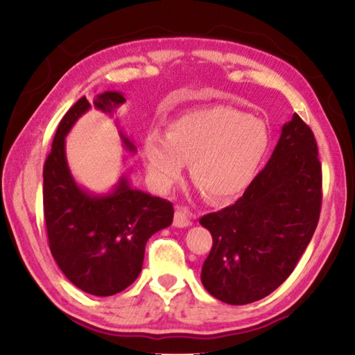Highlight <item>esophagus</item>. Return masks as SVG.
I'll use <instances>...</instances> for the list:
<instances>
[{"mask_svg":"<svg viewBox=\"0 0 355 355\" xmlns=\"http://www.w3.org/2000/svg\"><path fill=\"white\" fill-rule=\"evenodd\" d=\"M173 225L178 228H184L191 225V211L184 207H177L175 216H173Z\"/></svg>","mask_w":355,"mask_h":355,"instance_id":"34e87169","label":"esophagus"}]
</instances>
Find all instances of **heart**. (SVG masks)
Masks as SVG:
<instances>
[{
    "mask_svg": "<svg viewBox=\"0 0 355 355\" xmlns=\"http://www.w3.org/2000/svg\"><path fill=\"white\" fill-rule=\"evenodd\" d=\"M268 144L263 120L230 106H209L173 120L166 137L148 133L142 153L156 188L169 191L189 163L192 182L207 199L224 202L250 184Z\"/></svg>",
    "mask_w": 355,
    "mask_h": 355,
    "instance_id": "obj_1",
    "label": "heart"
}]
</instances>
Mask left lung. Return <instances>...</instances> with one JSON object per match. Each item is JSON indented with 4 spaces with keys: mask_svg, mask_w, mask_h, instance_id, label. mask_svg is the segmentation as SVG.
I'll use <instances>...</instances> for the list:
<instances>
[{
    "mask_svg": "<svg viewBox=\"0 0 355 355\" xmlns=\"http://www.w3.org/2000/svg\"><path fill=\"white\" fill-rule=\"evenodd\" d=\"M321 183L315 136L293 114L241 199L200 219L213 236L200 274L205 290L230 305L255 302L277 290L313 236Z\"/></svg>",
    "mask_w": 355,
    "mask_h": 355,
    "instance_id": "left-lung-1",
    "label": "left lung"
}]
</instances>
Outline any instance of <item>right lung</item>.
I'll use <instances>...</instances> for the list:
<instances>
[{
    "label": "right lung",
    "mask_w": 355,
    "mask_h": 355,
    "mask_svg": "<svg viewBox=\"0 0 355 355\" xmlns=\"http://www.w3.org/2000/svg\"><path fill=\"white\" fill-rule=\"evenodd\" d=\"M125 101L122 92L106 91L94 98V107L112 116ZM91 107L81 97L56 130L44 166V214L59 269L84 293L105 297L123 291L137 279L148 238L172 224L173 207L169 200L136 189L125 173L105 194L76 183L65 156V137ZM117 130L123 147L136 153L120 125Z\"/></svg>",
    "instance_id": "obj_1"
}]
</instances>
